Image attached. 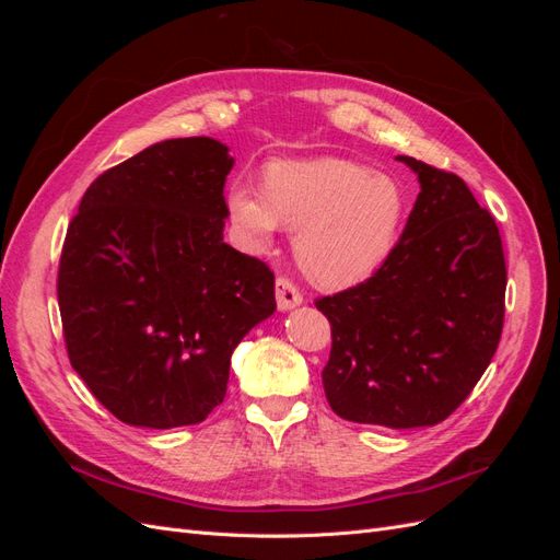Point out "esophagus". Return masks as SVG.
Masks as SVG:
<instances>
[{"label": "esophagus", "mask_w": 560, "mask_h": 560, "mask_svg": "<svg viewBox=\"0 0 560 560\" xmlns=\"http://www.w3.org/2000/svg\"><path fill=\"white\" fill-rule=\"evenodd\" d=\"M276 301H278V308L280 311H290L294 306H301L303 294H301V290L290 278L280 276L276 280Z\"/></svg>", "instance_id": "obj_1"}]
</instances>
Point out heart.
I'll use <instances>...</instances> for the list:
<instances>
[{"mask_svg":"<svg viewBox=\"0 0 560 560\" xmlns=\"http://www.w3.org/2000/svg\"><path fill=\"white\" fill-rule=\"evenodd\" d=\"M226 210L245 249L264 252L282 226L294 229V254L327 287L362 282L395 247L404 214L399 184L346 159L270 163L264 189L233 182Z\"/></svg>","mask_w":560,"mask_h":560,"instance_id":"b5f03b06","label":"heart"}]
</instances>
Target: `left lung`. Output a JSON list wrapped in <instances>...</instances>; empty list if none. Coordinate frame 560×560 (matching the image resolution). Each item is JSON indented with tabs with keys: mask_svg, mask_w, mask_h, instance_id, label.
<instances>
[{
	"mask_svg": "<svg viewBox=\"0 0 560 560\" xmlns=\"http://www.w3.org/2000/svg\"><path fill=\"white\" fill-rule=\"evenodd\" d=\"M420 194L374 276L315 301L331 325L322 369L336 416L409 430L460 406L498 350L506 266L493 214L455 173L399 156Z\"/></svg>",
	"mask_w": 560,
	"mask_h": 560,
	"instance_id": "left-lung-1",
	"label": "left lung"
}]
</instances>
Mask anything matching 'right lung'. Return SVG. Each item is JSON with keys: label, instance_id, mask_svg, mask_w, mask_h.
Segmentation results:
<instances>
[{"label": "right lung", "instance_id": "1", "mask_svg": "<svg viewBox=\"0 0 560 560\" xmlns=\"http://www.w3.org/2000/svg\"><path fill=\"white\" fill-rule=\"evenodd\" d=\"M231 167L210 138L151 144L100 175L67 226V358L128 425L206 420L226 397L235 346L276 311L273 270L222 241Z\"/></svg>", "mask_w": 560, "mask_h": 560}]
</instances>
